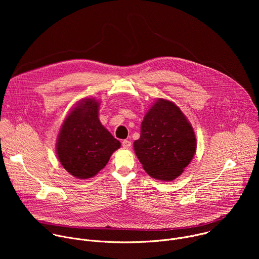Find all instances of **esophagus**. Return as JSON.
I'll return each mask as SVG.
<instances>
[{
    "mask_svg": "<svg viewBox=\"0 0 259 259\" xmlns=\"http://www.w3.org/2000/svg\"><path fill=\"white\" fill-rule=\"evenodd\" d=\"M122 145H123L124 149H130V147H131V141H129V140H123V141H122Z\"/></svg>",
    "mask_w": 259,
    "mask_h": 259,
    "instance_id": "esophagus-1",
    "label": "esophagus"
}]
</instances>
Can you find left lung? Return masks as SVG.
I'll return each mask as SVG.
<instances>
[{
    "label": "left lung",
    "instance_id": "left-lung-1",
    "mask_svg": "<svg viewBox=\"0 0 259 259\" xmlns=\"http://www.w3.org/2000/svg\"><path fill=\"white\" fill-rule=\"evenodd\" d=\"M196 144L193 127L179 107L159 99L144 116L134 151L147 174L171 181L190 164Z\"/></svg>",
    "mask_w": 259,
    "mask_h": 259
}]
</instances>
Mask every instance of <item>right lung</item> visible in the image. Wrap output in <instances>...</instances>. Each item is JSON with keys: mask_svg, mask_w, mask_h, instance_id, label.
Instances as JSON below:
<instances>
[{"mask_svg": "<svg viewBox=\"0 0 259 259\" xmlns=\"http://www.w3.org/2000/svg\"><path fill=\"white\" fill-rule=\"evenodd\" d=\"M98 106L94 98L80 101L64 120L58 135V159L68 173L80 179L96 175L121 146L101 125Z\"/></svg>", "mask_w": 259, "mask_h": 259, "instance_id": "right-lung-1", "label": "right lung"}]
</instances>
